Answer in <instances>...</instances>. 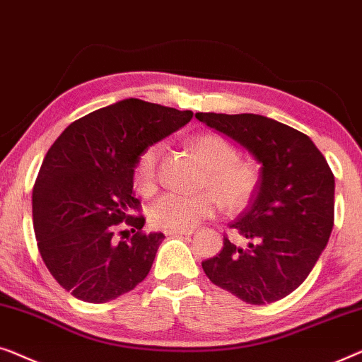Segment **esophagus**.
Returning a JSON list of instances; mask_svg holds the SVG:
<instances>
[{
	"mask_svg": "<svg viewBox=\"0 0 362 362\" xmlns=\"http://www.w3.org/2000/svg\"><path fill=\"white\" fill-rule=\"evenodd\" d=\"M167 236H172V234H180V236H190V234H193V230H185V231H165Z\"/></svg>",
	"mask_w": 362,
	"mask_h": 362,
	"instance_id": "34e87169",
	"label": "esophagus"
}]
</instances>
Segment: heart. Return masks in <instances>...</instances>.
<instances>
[{
	"label": "heart",
	"instance_id": "obj_1",
	"mask_svg": "<svg viewBox=\"0 0 362 362\" xmlns=\"http://www.w3.org/2000/svg\"><path fill=\"white\" fill-rule=\"evenodd\" d=\"M190 147L206 170L200 183L202 188L215 192L218 200L230 210L243 208L251 200L259 182L257 169L249 162L236 160V149L230 142L216 134H200L190 141ZM159 157V144L146 147L137 157L134 187L142 195H151L156 190ZM212 194L202 192L187 197L165 193L152 203L149 210L151 225L165 231L192 230L216 211L218 202Z\"/></svg>",
	"mask_w": 362,
	"mask_h": 362
}]
</instances>
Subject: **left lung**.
Segmentation results:
<instances>
[{
  "mask_svg": "<svg viewBox=\"0 0 362 362\" xmlns=\"http://www.w3.org/2000/svg\"><path fill=\"white\" fill-rule=\"evenodd\" d=\"M261 164L257 188L230 228L249 239L239 247L223 239L202 262L206 277L243 302H277L302 284L333 230L334 177L307 134L261 115L197 113Z\"/></svg>",
  "mask_w": 362,
  "mask_h": 362,
  "instance_id": "1",
  "label": "left lung"
}]
</instances>
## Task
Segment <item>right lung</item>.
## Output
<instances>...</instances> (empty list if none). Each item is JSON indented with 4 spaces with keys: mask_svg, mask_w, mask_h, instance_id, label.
Here are the masks:
<instances>
[{
    "mask_svg": "<svg viewBox=\"0 0 362 362\" xmlns=\"http://www.w3.org/2000/svg\"><path fill=\"white\" fill-rule=\"evenodd\" d=\"M192 116L121 100L74 121L47 151L33 190L34 233L49 272L75 298L110 302L149 274L165 236L144 234V218L129 215L139 203L134 165L146 147ZM123 221L135 234L116 243L115 225Z\"/></svg>",
    "mask_w": 362,
    "mask_h": 362,
    "instance_id": "1",
    "label": "right lung"
}]
</instances>
